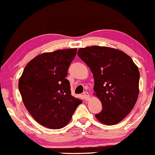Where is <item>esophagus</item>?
Returning <instances> with one entry per match:
<instances>
[{"label":"esophagus","mask_w":155,"mask_h":155,"mask_svg":"<svg viewBox=\"0 0 155 155\" xmlns=\"http://www.w3.org/2000/svg\"><path fill=\"white\" fill-rule=\"evenodd\" d=\"M83 96H84L85 99L87 100V101H88L89 99H90V95H89V94L87 91H85L83 93Z\"/></svg>","instance_id":"1"}]
</instances>
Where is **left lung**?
Instances as JSON below:
<instances>
[{
  "mask_svg": "<svg viewBox=\"0 0 155 155\" xmlns=\"http://www.w3.org/2000/svg\"><path fill=\"white\" fill-rule=\"evenodd\" d=\"M78 55L92 72L94 94L102 104L96 117L107 125L120 123L133 110L139 96L138 67L128 54L110 47L81 48Z\"/></svg>",
  "mask_w": 155,
  "mask_h": 155,
  "instance_id": "1",
  "label": "left lung"
}]
</instances>
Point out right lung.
<instances>
[{"mask_svg": "<svg viewBox=\"0 0 155 155\" xmlns=\"http://www.w3.org/2000/svg\"><path fill=\"white\" fill-rule=\"evenodd\" d=\"M77 48L39 54L27 63L19 80L25 107L38 123L51 129L68 124L81 99L71 95L67 70Z\"/></svg>", "mask_w": 155, "mask_h": 155, "instance_id": "add662e5", "label": "right lung"}]
</instances>
